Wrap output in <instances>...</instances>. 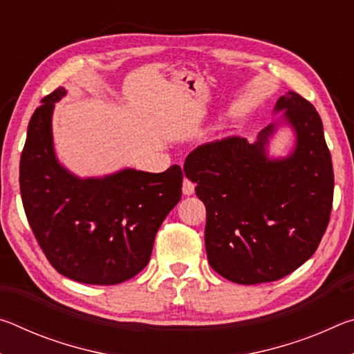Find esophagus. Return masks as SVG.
<instances>
[{
    "label": "esophagus",
    "mask_w": 354,
    "mask_h": 354,
    "mask_svg": "<svg viewBox=\"0 0 354 354\" xmlns=\"http://www.w3.org/2000/svg\"><path fill=\"white\" fill-rule=\"evenodd\" d=\"M195 192V184L190 181V179L185 178L184 183H183V194L184 195H192Z\"/></svg>",
    "instance_id": "obj_1"
}]
</instances>
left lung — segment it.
<instances>
[{"label": "left lung", "mask_w": 354, "mask_h": 354, "mask_svg": "<svg viewBox=\"0 0 354 354\" xmlns=\"http://www.w3.org/2000/svg\"><path fill=\"white\" fill-rule=\"evenodd\" d=\"M297 133L295 149L268 159L274 124L248 143L239 136L200 145L184 162L206 206L207 261L237 284L278 281L315 253L333 209L331 154L315 107L297 92L277 103Z\"/></svg>", "instance_id": "left-lung-1"}]
</instances>
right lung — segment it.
<instances>
[{
  "mask_svg": "<svg viewBox=\"0 0 354 354\" xmlns=\"http://www.w3.org/2000/svg\"><path fill=\"white\" fill-rule=\"evenodd\" d=\"M64 95V87L46 95L29 122L20 159L23 207L59 273L84 284H120L147 267L156 232L181 200L183 170L73 176L53 149L51 113Z\"/></svg>",
  "mask_w": 354,
  "mask_h": 354,
  "instance_id": "obj_1",
  "label": "right lung"
}]
</instances>
